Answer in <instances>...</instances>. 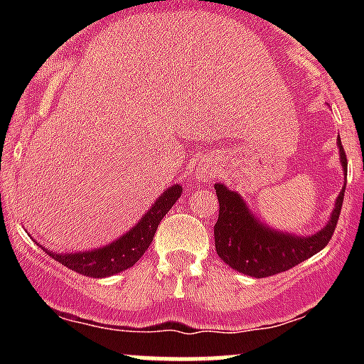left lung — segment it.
I'll return each mask as SVG.
<instances>
[{
  "label": "left lung",
  "instance_id": "left-lung-1",
  "mask_svg": "<svg viewBox=\"0 0 364 364\" xmlns=\"http://www.w3.org/2000/svg\"><path fill=\"white\" fill-rule=\"evenodd\" d=\"M341 167L347 171V156L338 137ZM220 203L218 222L215 223V247L220 259L232 269L255 278L273 277L297 266L321 252L331 241L338 223L345 188L336 199L328 225L317 234L303 237L271 230L257 222L236 192L216 183Z\"/></svg>",
  "mask_w": 364,
  "mask_h": 364
}]
</instances>
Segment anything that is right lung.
Masks as SVG:
<instances>
[{"instance_id": "add662e5", "label": "right lung", "mask_w": 364, "mask_h": 364, "mask_svg": "<svg viewBox=\"0 0 364 364\" xmlns=\"http://www.w3.org/2000/svg\"><path fill=\"white\" fill-rule=\"evenodd\" d=\"M181 193L183 188L179 185H174L168 190H165L164 196L153 204V208L146 213L144 218L130 232H127L123 237L107 245V247L98 248V250L93 252L79 253H54L46 250V248L43 250L49 253L54 260L67 266L68 269L84 274V277L105 278L111 277V274L121 273V271L134 266L144 255V252L151 245L153 236H155L156 229H159L161 218L167 215L168 209L176 204V200L181 197Z\"/></svg>"}]
</instances>
